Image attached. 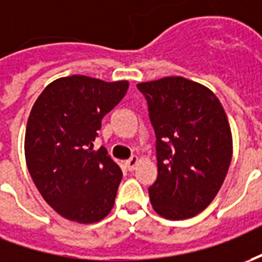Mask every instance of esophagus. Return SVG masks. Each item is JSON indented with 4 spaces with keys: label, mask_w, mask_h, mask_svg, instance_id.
Returning a JSON list of instances; mask_svg holds the SVG:
<instances>
[{
    "label": "esophagus",
    "mask_w": 262,
    "mask_h": 262,
    "mask_svg": "<svg viewBox=\"0 0 262 262\" xmlns=\"http://www.w3.org/2000/svg\"><path fill=\"white\" fill-rule=\"evenodd\" d=\"M140 162L138 156H133L130 159H127V161L124 162V166L129 169V170H135V168L138 166V163Z\"/></svg>",
    "instance_id": "1"
}]
</instances>
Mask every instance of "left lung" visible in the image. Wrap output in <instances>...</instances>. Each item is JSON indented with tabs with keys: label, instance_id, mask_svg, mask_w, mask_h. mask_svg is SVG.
<instances>
[{
	"label": "left lung",
	"instance_id": "obj_1",
	"mask_svg": "<svg viewBox=\"0 0 262 262\" xmlns=\"http://www.w3.org/2000/svg\"><path fill=\"white\" fill-rule=\"evenodd\" d=\"M156 135L154 209L166 220L198 215L220 192L232 158V135L218 97L185 77L139 83Z\"/></svg>",
	"mask_w": 262,
	"mask_h": 262
}]
</instances>
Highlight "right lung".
Returning a JSON list of instances; mask_svg holds the SVG:
<instances>
[{
	"mask_svg": "<svg viewBox=\"0 0 262 262\" xmlns=\"http://www.w3.org/2000/svg\"><path fill=\"white\" fill-rule=\"evenodd\" d=\"M127 89L126 80L76 74L50 83L34 103L24 140L27 168L44 201L66 220L99 222L115 205L122 170L93 142L101 119Z\"/></svg>",
	"mask_w": 262,
	"mask_h": 262,
	"instance_id": "obj_1",
	"label": "right lung"
}]
</instances>
